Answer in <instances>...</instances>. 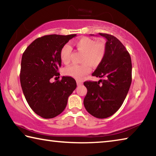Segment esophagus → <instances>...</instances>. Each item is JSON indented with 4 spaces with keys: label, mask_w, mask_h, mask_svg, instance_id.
Here are the masks:
<instances>
[{
    "label": "esophagus",
    "mask_w": 156,
    "mask_h": 156,
    "mask_svg": "<svg viewBox=\"0 0 156 156\" xmlns=\"http://www.w3.org/2000/svg\"><path fill=\"white\" fill-rule=\"evenodd\" d=\"M76 83H77V85H81V84H83V82H81L80 80H77L76 81Z\"/></svg>",
    "instance_id": "esophagus-1"
}]
</instances>
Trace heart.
<instances>
[{"instance_id": "b5f03b06", "label": "heart", "mask_w": 156, "mask_h": 156, "mask_svg": "<svg viewBox=\"0 0 156 156\" xmlns=\"http://www.w3.org/2000/svg\"><path fill=\"white\" fill-rule=\"evenodd\" d=\"M78 51L83 53L80 65H73L66 67L64 74L80 80L90 71V67L96 68L101 64L106 54V45L103 42H98L88 37H83L73 42ZM72 49L69 44L63 46L60 51V58L64 64H68L71 60Z\"/></svg>"}]
</instances>
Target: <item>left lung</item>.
Segmentation results:
<instances>
[{
	"label": "left lung",
	"mask_w": 156,
	"mask_h": 156,
	"mask_svg": "<svg viewBox=\"0 0 156 156\" xmlns=\"http://www.w3.org/2000/svg\"><path fill=\"white\" fill-rule=\"evenodd\" d=\"M99 35L107 41L106 54L92 76L105 79L84 82L87 93L83 103L91 115L102 119L114 114L122 106L131 86L132 65L129 52L117 38L107 34Z\"/></svg>",
	"instance_id": "obj_1"
}]
</instances>
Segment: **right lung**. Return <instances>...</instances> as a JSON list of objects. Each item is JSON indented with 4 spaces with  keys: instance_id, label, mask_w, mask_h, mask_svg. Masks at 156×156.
Returning a JSON list of instances; mask_svg holds the SVG:
<instances>
[{
    "instance_id": "right-lung-1",
    "label": "right lung",
    "mask_w": 156,
    "mask_h": 156,
    "mask_svg": "<svg viewBox=\"0 0 156 156\" xmlns=\"http://www.w3.org/2000/svg\"><path fill=\"white\" fill-rule=\"evenodd\" d=\"M75 36L76 34L44 36L33 41L23 54L20 80L23 94L31 109L43 118L60 114L76 88V80L69 76L50 82L53 77L60 78V49Z\"/></svg>"
}]
</instances>
